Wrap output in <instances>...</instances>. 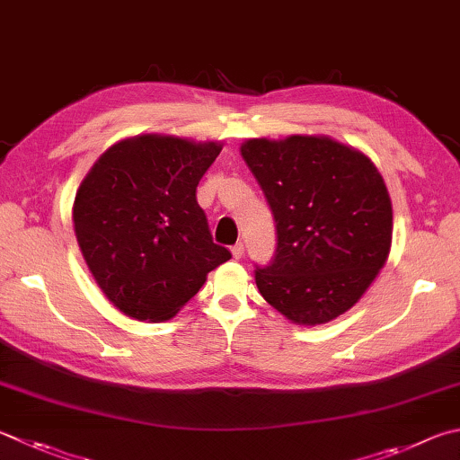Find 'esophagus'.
<instances>
[{"label": "esophagus", "mask_w": 460, "mask_h": 460, "mask_svg": "<svg viewBox=\"0 0 460 460\" xmlns=\"http://www.w3.org/2000/svg\"><path fill=\"white\" fill-rule=\"evenodd\" d=\"M231 253H233V259H241L245 253V245L243 243H235L231 247Z\"/></svg>", "instance_id": "34e87169"}]
</instances>
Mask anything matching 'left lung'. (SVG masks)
I'll use <instances>...</instances> for the list:
<instances>
[{
	"mask_svg": "<svg viewBox=\"0 0 460 460\" xmlns=\"http://www.w3.org/2000/svg\"><path fill=\"white\" fill-rule=\"evenodd\" d=\"M241 156L270 203L278 249L259 294L291 323L320 325L358 304L386 263L392 201L372 158L325 135L249 138Z\"/></svg>",
	"mask_w": 460,
	"mask_h": 460,
	"instance_id": "obj_1",
	"label": "left lung"
}]
</instances>
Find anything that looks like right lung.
Here are the masks:
<instances>
[{
  "mask_svg": "<svg viewBox=\"0 0 460 460\" xmlns=\"http://www.w3.org/2000/svg\"><path fill=\"white\" fill-rule=\"evenodd\" d=\"M223 143L137 135L112 145L80 182L74 233L108 302L138 322H166L229 261L213 243L197 185Z\"/></svg>",
  "mask_w": 460,
  "mask_h": 460,
  "instance_id": "add662e5",
  "label": "right lung"
}]
</instances>
